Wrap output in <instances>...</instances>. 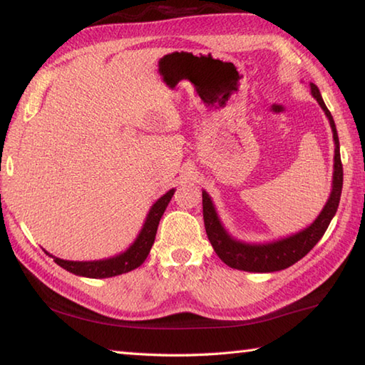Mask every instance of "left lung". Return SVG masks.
Instances as JSON below:
<instances>
[{"mask_svg":"<svg viewBox=\"0 0 365 365\" xmlns=\"http://www.w3.org/2000/svg\"><path fill=\"white\" fill-rule=\"evenodd\" d=\"M311 86V95L319 103V106L327 115L330 122L333 141H335V156H333V178H331V191L329 200L320 214L302 230L296 232L288 237H283L274 242L265 243H248L242 242L232 237L227 232V228L222 224L211 196L206 190H202V217H205V227L209 242L222 261L228 267L245 270V272H277L283 270L298 262L304 257L314 246L319 243V240L324 237L327 228H329L331 219L335 217L336 209L339 205V196L343 188V165L339 158V140L335 127V120L327 109L319 88L314 83Z\"/></svg>","mask_w":365,"mask_h":365,"instance_id":"1","label":"left lung"}]
</instances>
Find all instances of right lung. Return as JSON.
<instances>
[{
    "instance_id": "add662e5",
    "label": "right lung",
    "mask_w": 365,
    "mask_h": 365,
    "mask_svg": "<svg viewBox=\"0 0 365 365\" xmlns=\"http://www.w3.org/2000/svg\"><path fill=\"white\" fill-rule=\"evenodd\" d=\"M174 193L175 188H172L154 202L143 222V227H141V230L138 232L137 238L133 240V243L128 246L125 251H122L113 257L100 259V261H66V259H59L56 256L49 255L45 250L43 251H45L49 257H53L54 262L61 265V267L78 277H88V279H109V277L127 274V272L140 267V265L145 262L148 255H150L154 238H156L159 220L163 217L165 207H168Z\"/></svg>"
}]
</instances>
